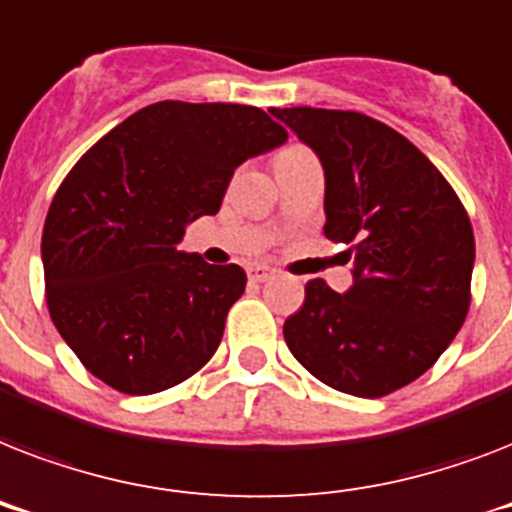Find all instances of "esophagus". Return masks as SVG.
Returning <instances> with one entry per match:
<instances>
[{
  "label": "esophagus",
  "instance_id": "34e87169",
  "mask_svg": "<svg viewBox=\"0 0 512 512\" xmlns=\"http://www.w3.org/2000/svg\"><path fill=\"white\" fill-rule=\"evenodd\" d=\"M276 268H271V265H252L249 268V281H255V284H263V281L273 279L276 276Z\"/></svg>",
  "mask_w": 512,
  "mask_h": 512
}]
</instances>
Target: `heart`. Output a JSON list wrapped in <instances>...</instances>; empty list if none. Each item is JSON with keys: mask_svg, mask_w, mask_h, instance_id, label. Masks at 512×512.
<instances>
[{"mask_svg": "<svg viewBox=\"0 0 512 512\" xmlns=\"http://www.w3.org/2000/svg\"><path fill=\"white\" fill-rule=\"evenodd\" d=\"M295 151H303V148H297V146H292V148H284V151H281V154H295ZM279 154V156H281Z\"/></svg>", "mask_w": 512, "mask_h": 512, "instance_id": "heart-1", "label": "heart"}]
</instances>
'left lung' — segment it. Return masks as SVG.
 I'll list each match as a JSON object with an SVG mask.
<instances>
[{
    "label": "left lung",
    "mask_w": 512,
    "mask_h": 512,
    "mask_svg": "<svg viewBox=\"0 0 512 512\" xmlns=\"http://www.w3.org/2000/svg\"><path fill=\"white\" fill-rule=\"evenodd\" d=\"M324 167V236L350 244L353 284H305L284 321L292 356L329 388L388 396L436 364L470 308L468 212L420 148L356 111L271 108Z\"/></svg>",
    "instance_id": "8db88e82"
}]
</instances>
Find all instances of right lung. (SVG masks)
I'll use <instances>...</instances> for the list:
<instances>
[{
    "mask_svg": "<svg viewBox=\"0 0 512 512\" xmlns=\"http://www.w3.org/2000/svg\"><path fill=\"white\" fill-rule=\"evenodd\" d=\"M284 143L255 106L162 100L76 162L44 220L42 263L52 324L87 372L148 396L215 356L247 273L177 244L220 209L239 164Z\"/></svg>",
    "mask_w": 512,
    "mask_h": 512,
    "instance_id": "right-lung-1",
    "label": "right lung"
}]
</instances>
